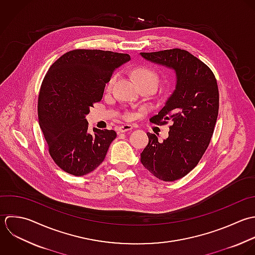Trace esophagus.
<instances>
[{
	"mask_svg": "<svg viewBox=\"0 0 255 255\" xmlns=\"http://www.w3.org/2000/svg\"><path fill=\"white\" fill-rule=\"evenodd\" d=\"M132 126L129 125V124H124V125H121L118 127V132H121V133H124V132H127V131H130L132 130Z\"/></svg>",
	"mask_w": 255,
	"mask_h": 255,
	"instance_id": "esophagus-1",
	"label": "esophagus"
}]
</instances>
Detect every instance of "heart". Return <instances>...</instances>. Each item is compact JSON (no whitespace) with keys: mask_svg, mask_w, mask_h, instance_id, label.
<instances>
[{"mask_svg":"<svg viewBox=\"0 0 255 255\" xmlns=\"http://www.w3.org/2000/svg\"><path fill=\"white\" fill-rule=\"evenodd\" d=\"M133 76L135 77V79L137 80V82L141 85V87L143 86H152L153 88L157 89L158 85H159V81H160V77L158 72L150 67L147 66H140L135 68L133 71ZM118 78V73H113L109 79L106 82L105 85V89L106 91L110 92L112 91V89L114 88V85L117 81ZM125 118H130V115H126Z\"/></svg>","mask_w":255,"mask_h":255,"instance_id":"heart-1","label":"heart"}]
</instances>
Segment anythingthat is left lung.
<instances>
[{
    "label": "left lung",
    "mask_w": 255,
    "mask_h": 255,
    "mask_svg": "<svg viewBox=\"0 0 255 255\" xmlns=\"http://www.w3.org/2000/svg\"><path fill=\"white\" fill-rule=\"evenodd\" d=\"M153 62L176 71V89L160 112L151 117L157 125L172 122L169 137L159 142L147 133L149 143L141 153V163L156 178L173 182L188 175L208 149L220 107V94L212 69L185 49L173 48L141 52Z\"/></svg>",
    "instance_id": "8db88e82"
}]
</instances>
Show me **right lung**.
Segmentation results:
<instances>
[{
  "mask_svg": "<svg viewBox=\"0 0 255 255\" xmlns=\"http://www.w3.org/2000/svg\"><path fill=\"white\" fill-rule=\"evenodd\" d=\"M130 58L109 50L73 49L47 70L38 94V123L50 157L64 172L84 176L104 161L117 134L96 128L89 133L85 115L102 99L114 69Z\"/></svg>",
  "mask_w": 255,
  "mask_h": 255,
  "instance_id": "add662e5",
  "label": "right lung"
}]
</instances>
